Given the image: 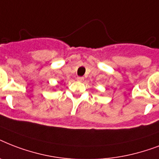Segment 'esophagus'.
Returning <instances> with one entry per match:
<instances>
[{"label":"esophagus","mask_w":159,"mask_h":159,"mask_svg":"<svg viewBox=\"0 0 159 159\" xmlns=\"http://www.w3.org/2000/svg\"><path fill=\"white\" fill-rule=\"evenodd\" d=\"M77 81H79V82H82V81L84 80V77H77Z\"/></svg>","instance_id":"obj_1"}]
</instances>
